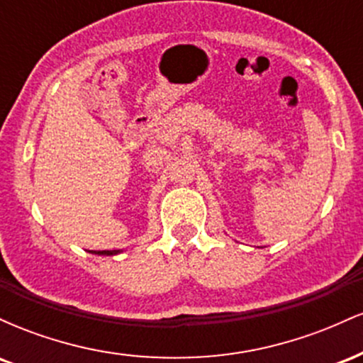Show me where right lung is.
Listing matches in <instances>:
<instances>
[{
	"instance_id": "1",
	"label": "right lung",
	"mask_w": 363,
	"mask_h": 363,
	"mask_svg": "<svg viewBox=\"0 0 363 363\" xmlns=\"http://www.w3.org/2000/svg\"><path fill=\"white\" fill-rule=\"evenodd\" d=\"M119 251H94V254H107V256H111V254H118Z\"/></svg>"
}]
</instances>
